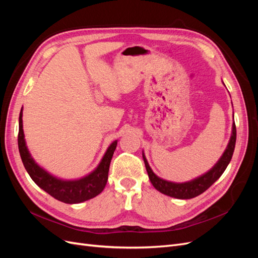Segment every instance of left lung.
Segmentation results:
<instances>
[{
  "label": "left lung",
  "mask_w": 258,
  "mask_h": 258,
  "mask_svg": "<svg viewBox=\"0 0 258 258\" xmlns=\"http://www.w3.org/2000/svg\"><path fill=\"white\" fill-rule=\"evenodd\" d=\"M236 139H237V130H236V124L235 121L232 123V132L231 137L229 140V143L226 147L224 154L220 158L214 167L209 170L207 173L202 174L199 177H196L191 179V181L185 182V183H173L166 181L159 176L156 175L153 170L151 169L150 165L145 158L144 153H142L143 160L145 163V168L147 171L148 177L151 179V183L155 187L156 189L160 191L163 195H167V196L177 198V199H191L199 196L204 191H206L209 187L212 185L215 181L221 177V175L224 173V171L229 165L231 160L233 151H235V145H236Z\"/></svg>",
  "instance_id": "1"
}]
</instances>
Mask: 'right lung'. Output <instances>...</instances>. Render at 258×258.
Instances as JSON below:
<instances>
[{"instance_id":"1","label":"right lung","mask_w":258,"mask_h":258,"mask_svg":"<svg viewBox=\"0 0 258 258\" xmlns=\"http://www.w3.org/2000/svg\"><path fill=\"white\" fill-rule=\"evenodd\" d=\"M116 146L117 141H114L108 146L99 166L90 174L80 179H73V181L57 178L38 166L29 153L22 128V108L20 111L18 148L23 166L31 178L40 188L49 194L54 199L64 202V204H81V202L98 196L104 189L107 182L108 169H110V163Z\"/></svg>"}]
</instances>
